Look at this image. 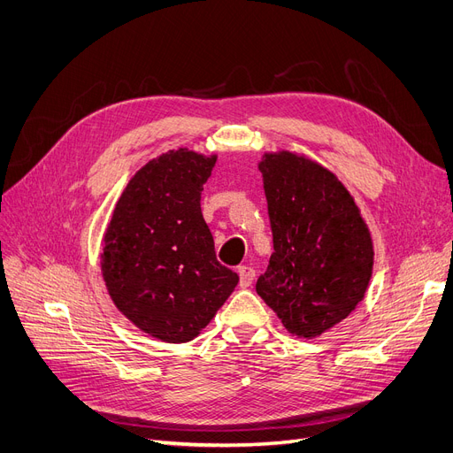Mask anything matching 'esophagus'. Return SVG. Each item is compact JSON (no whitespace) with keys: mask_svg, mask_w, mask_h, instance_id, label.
Wrapping results in <instances>:
<instances>
[{"mask_svg":"<svg viewBox=\"0 0 453 453\" xmlns=\"http://www.w3.org/2000/svg\"><path fill=\"white\" fill-rule=\"evenodd\" d=\"M238 275H240V286L242 288H249L252 284V280H255V269L247 267V265H242L238 269Z\"/></svg>","mask_w":453,"mask_h":453,"instance_id":"34e87169","label":"esophagus"}]
</instances>
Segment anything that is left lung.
Returning <instances> with one entry per match:
<instances>
[{
	"mask_svg": "<svg viewBox=\"0 0 453 453\" xmlns=\"http://www.w3.org/2000/svg\"><path fill=\"white\" fill-rule=\"evenodd\" d=\"M273 255L257 292L286 331L318 338L365 299L373 242L355 198L316 159L289 150L258 161Z\"/></svg>",
	"mask_w": 453,
	"mask_h": 453,
	"instance_id": "8db88e82",
	"label": "left lung"
}]
</instances>
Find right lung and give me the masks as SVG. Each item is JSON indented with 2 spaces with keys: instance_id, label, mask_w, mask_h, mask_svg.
Masks as SVG:
<instances>
[{
  "instance_id": "add662e5",
  "label": "right lung",
  "mask_w": 453,
  "mask_h": 453,
  "mask_svg": "<svg viewBox=\"0 0 453 453\" xmlns=\"http://www.w3.org/2000/svg\"><path fill=\"white\" fill-rule=\"evenodd\" d=\"M215 161L189 149L150 159L124 188L104 234L107 294L137 329L167 343L201 334L240 280L217 262L201 211Z\"/></svg>"
}]
</instances>
